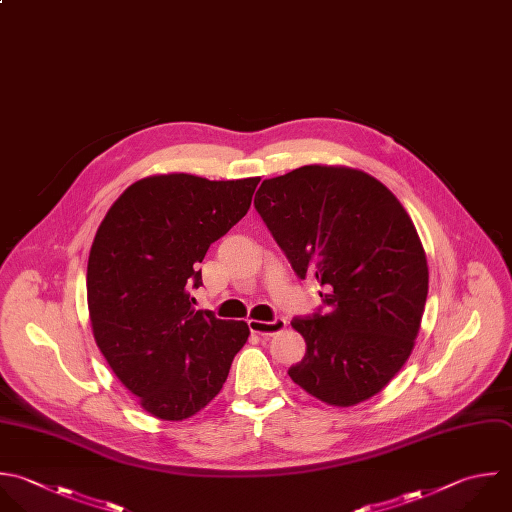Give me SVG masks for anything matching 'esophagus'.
Returning <instances> with one entry per match:
<instances>
[{
	"label": "esophagus",
	"instance_id": "obj_1",
	"mask_svg": "<svg viewBox=\"0 0 512 512\" xmlns=\"http://www.w3.org/2000/svg\"><path fill=\"white\" fill-rule=\"evenodd\" d=\"M248 326H250V332H254V334L274 336V334H278L280 330L286 328V320L280 318V316L270 320V322H266V320H248Z\"/></svg>",
	"mask_w": 512,
	"mask_h": 512
}]
</instances>
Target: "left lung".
I'll return each mask as SVG.
<instances>
[{
	"label": "left lung",
	"instance_id": "8db88e82",
	"mask_svg": "<svg viewBox=\"0 0 512 512\" xmlns=\"http://www.w3.org/2000/svg\"><path fill=\"white\" fill-rule=\"evenodd\" d=\"M254 206L296 276L324 288L322 306L292 320L306 354L290 378L334 406L374 396L410 356L426 304L410 216L376 178L334 166L264 180Z\"/></svg>",
	"mask_w": 512,
	"mask_h": 512
}]
</instances>
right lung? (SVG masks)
Returning a JSON list of instances; mask_svg holds the SVG:
<instances>
[{
    "label": "right lung",
    "mask_w": 512,
    "mask_h": 512,
    "mask_svg": "<svg viewBox=\"0 0 512 512\" xmlns=\"http://www.w3.org/2000/svg\"><path fill=\"white\" fill-rule=\"evenodd\" d=\"M260 178L190 174L132 184L108 210L88 260L94 338L122 384L162 420L202 410L228 378L250 330L196 310L200 262L250 208Z\"/></svg>",
    "instance_id": "right-lung-1"
}]
</instances>
